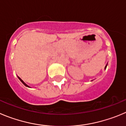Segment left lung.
I'll return each instance as SVG.
<instances>
[{
  "instance_id": "1",
  "label": "left lung",
  "mask_w": 126,
  "mask_h": 126,
  "mask_svg": "<svg viewBox=\"0 0 126 126\" xmlns=\"http://www.w3.org/2000/svg\"><path fill=\"white\" fill-rule=\"evenodd\" d=\"M107 64H106V65H105V68H104V69H105H105H106V68H107Z\"/></svg>"
}]
</instances>
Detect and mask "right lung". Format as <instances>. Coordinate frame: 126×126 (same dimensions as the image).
I'll return each mask as SVG.
<instances>
[{"label":"right lung","mask_w":126,"mask_h":126,"mask_svg":"<svg viewBox=\"0 0 126 126\" xmlns=\"http://www.w3.org/2000/svg\"><path fill=\"white\" fill-rule=\"evenodd\" d=\"M17 77H18V79H19V80H20V81H21V82H22V83H23V84H24V85H25V86H26V87H29V85H27V84H26V83H25V82H24V81H23V80H22V79H21V78H20V77H18V76H17Z\"/></svg>","instance_id":"obj_1"}]
</instances>
